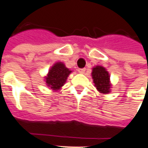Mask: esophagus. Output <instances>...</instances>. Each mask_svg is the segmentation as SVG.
Masks as SVG:
<instances>
[{"instance_id":"obj_1","label":"esophagus","mask_w":148,"mask_h":148,"mask_svg":"<svg viewBox=\"0 0 148 148\" xmlns=\"http://www.w3.org/2000/svg\"><path fill=\"white\" fill-rule=\"evenodd\" d=\"M86 68H82V69H78V72L80 73V74H84L85 73V71H86Z\"/></svg>"}]
</instances>
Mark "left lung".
Masks as SVG:
<instances>
[{"label": "left lung", "mask_w": 148, "mask_h": 148, "mask_svg": "<svg viewBox=\"0 0 148 148\" xmlns=\"http://www.w3.org/2000/svg\"><path fill=\"white\" fill-rule=\"evenodd\" d=\"M92 77L97 90L101 93H109L112 85L110 83V76L106 69L101 66H96L93 68Z\"/></svg>", "instance_id": "8db88e82"}]
</instances>
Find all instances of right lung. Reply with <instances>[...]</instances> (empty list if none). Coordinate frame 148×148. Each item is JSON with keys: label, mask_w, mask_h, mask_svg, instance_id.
<instances>
[{"label": "right lung", "mask_w": 148, "mask_h": 148, "mask_svg": "<svg viewBox=\"0 0 148 148\" xmlns=\"http://www.w3.org/2000/svg\"><path fill=\"white\" fill-rule=\"evenodd\" d=\"M72 71L66 67L62 62H56L50 69L48 74L45 77L46 83L51 90H60L64 86L68 76Z\"/></svg>", "instance_id": "add662e5"}]
</instances>
